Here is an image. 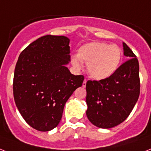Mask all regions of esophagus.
<instances>
[{
  "label": "esophagus",
  "instance_id": "1",
  "mask_svg": "<svg viewBox=\"0 0 151 151\" xmlns=\"http://www.w3.org/2000/svg\"><path fill=\"white\" fill-rule=\"evenodd\" d=\"M86 83H87V80L85 79L84 81V82H83V84H82V87H84V88H85V87H86Z\"/></svg>",
  "mask_w": 151,
  "mask_h": 151
}]
</instances>
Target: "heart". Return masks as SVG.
<instances>
[{
	"label": "heart",
	"instance_id": "obj_1",
	"mask_svg": "<svg viewBox=\"0 0 151 151\" xmlns=\"http://www.w3.org/2000/svg\"><path fill=\"white\" fill-rule=\"evenodd\" d=\"M122 60V50L117 45L93 42L78 49V55L71 56V64L75 69L81 70L87 63L89 75L95 80H105L116 73Z\"/></svg>",
	"mask_w": 151,
	"mask_h": 151
}]
</instances>
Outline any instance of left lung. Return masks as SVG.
Returning a JSON list of instances; mask_svg holds the SVG:
<instances>
[{
	"label": "left lung",
	"instance_id": "1",
	"mask_svg": "<svg viewBox=\"0 0 151 151\" xmlns=\"http://www.w3.org/2000/svg\"><path fill=\"white\" fill-rule=\"evenodd\" d=\"M122 46L123 54L129 60L110 78L86 84L87 117L99 128H112L122 123L139 98V62L127 44L122 42Z\"/></svg>",
	"mask_w": 151,
	"mask_h": 151
}]
</instances>
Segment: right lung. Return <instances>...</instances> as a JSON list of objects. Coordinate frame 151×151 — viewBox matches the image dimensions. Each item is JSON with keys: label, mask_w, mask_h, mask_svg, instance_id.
Here are the masks:
<instances>
[{"label": "right lung", "mask_w": 151, "mask_h": 151, "mask_svg": "<svg viewBox=\"0 0 151 151\" xmlns=\"http://www.w3.org/2000/svg\"><path fill=\"white\" fill-rule=\"evenodd\" d=\"M70 40L47 35L29 44L16 63L13 94L16 106L25 122L36 130L57 127L63 108L84 81L66 67L70 61Z\"/></svg>", "instance_id": "right-lung-1"}]
</instances>
